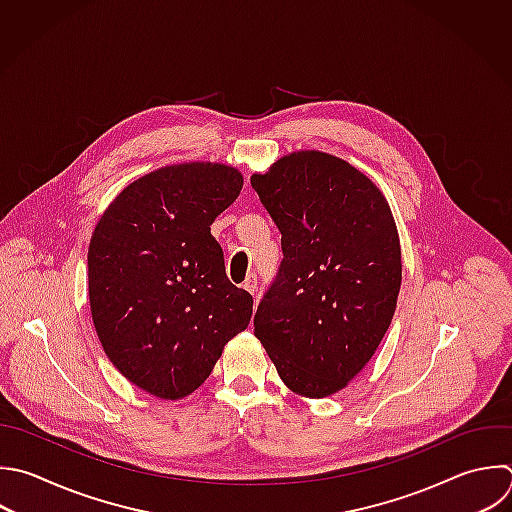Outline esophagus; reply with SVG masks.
Returning <instances> with one entry per match:
<instances>
[{"instance_id":"34e87169","label":"esophagus","mask_w":512,"mask_h":512,"mask_svg":"<svg viewBox=\"0 0 512 512\" xmlns=\"http://www.w3.org/2000/svg\"><path fill=\"white\" fill-rule=\"evenodd\" d=\"M242 286H244V290H248V292L254 296V294L258 292V278L252 274V276L246 278V282H244Z\"/></svg>"}]
</instances>
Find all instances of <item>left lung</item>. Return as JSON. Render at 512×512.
Here are the masks:
<instances>
[{"mask_svg": "<svg viewBox=\"0 0 512 512\" xmlns=\"http://www.w3.org/2000/svg\"><path fill=\"white\" fill-rule=\"evenodd\" d=\"M250 182L284 254L254 334L292 392L324 398L366 366L392 322L402 280L392 212L362 172L324 152L284 156Z\"/></svg>", "mask_w": 512, "mask_h": 512, "instance_id": "left-lung-1", "label": "left lung"}]
</instances>
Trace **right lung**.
Wrapping results in <instances>:
<instances>
[{"instance_id": "add662e5", "label": "right lung", "mask_w": 512, "mask_h": 512, "mask_svg": "<svg viewBox=\"0 0 512 512\" xmlns=\"http://www.w3.org/2000/svg\"><path fill=\"white\" fill-rule=\"evenodd\" d=\"M242 184L224 164L166 166L124 188L92 234L88 288L100 342L132 384L158 398L194 392L250 322L254 300L228 280L210 234Z\"/></svg>"}]
</instances>
